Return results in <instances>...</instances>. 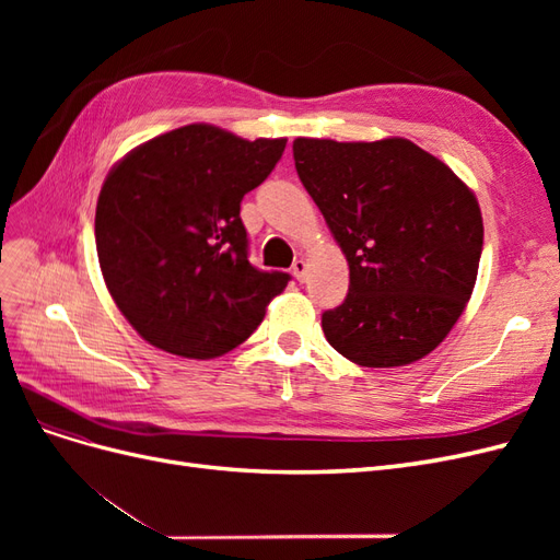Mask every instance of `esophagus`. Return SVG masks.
Listing matches in <instances>:
<instances>
[{"label": "esophagus", "instance_id": "34e87169", "mask_svg": "<svg viewBox=\"0 0 560 560\" xmlns=\"http://www.w3.org/2000/svg\"><path fill=\"white\" fill-rule=\"evenodd\" d=\"M306 270H308L306 261H303V259H294V264H292V273H294V278H296L299 282L306 280Z\"/></svg>", "mask_w": 560, "mask_h": 560}]
</instances>
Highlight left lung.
I'll use <instances>...</instances> for the list:
<instances>
[{"label":"left lung","mask_w":560,"mask_h":560,"mask_svg":"<svg viewBox=\"0 0 560 560\" xmlns=\"http://www.w3.org/2000/svg\"><path fill=\"white\" fill-rule=\"evenodd\" d=\"M294 163L350 266L346 301L322 313L329 346L360 366L425 358L477 282V198L446 163L401 138H296Z\"/></svg>","instance_id":"obj_1"}]
</instances>
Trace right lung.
Here are the masks:
<instances>
[{
  "label": "right lung",
  "instance_id": "right-lung-1",
  "mask_svg": "<svg viewBox=\"0 0 560 560\" xmlns=\"http://www.w3.org/2000/svg\"><path fill=\"white\" fill-rule=\"evenodd\" d=\"M284 144L191 124L132 149L107 175L97 259L118 311L147 343L210 360L261 325L290 273L249 264L241 200Z\"/></svg>",
  "mask_w": 560,
  "mask_h": 560
}]
</instances>
